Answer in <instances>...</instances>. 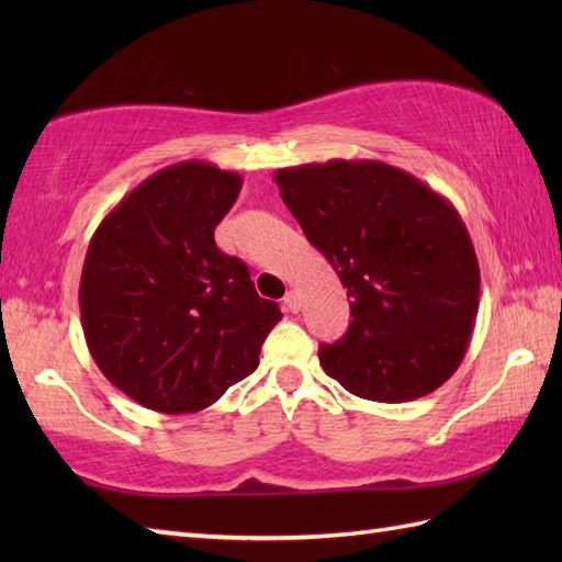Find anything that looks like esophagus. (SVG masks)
Wrapping results in <instances>:
<instances>
[{"mask_svg":"<svg viewBox=\"0 0 562 562\" xmlns=\"http://www.w3.org/2000/svg\"><path fill=\"white\" fill-rule=\"evenodd\" d=\"M284 308H288V312H296V308H300V296H296V292L294 290H290L288 294H284Z\"/></svg>","mask_w":562,"mask_h":562,"instance_id":"1","label":"esophagus"}]
</instances>
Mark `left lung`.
Here are the masks:
<instances>
[{
    "mask_svg": "<svg viewBox=\"0 0 562 562\" xmlns=\"http://www.w3.org/2000/svg\"><path fill=\"white\" fill-rule=\"evenodd\" d=\"M274 183L348 288L350 328L318 350L326 374L379 403L445 384L469 350L481 296L479 258L457 207L374 159L290 166Z\"/></svg>",
    "mask_w": 562,
    "mask_h": 562,
    "instance_id": "left-lung-1",
    "label": "left lung"
}]
</instances>
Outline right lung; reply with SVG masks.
<instances>
[{
	"instance_id": "right-lung-1",
	"label": "right lung",
	"mask_w": 562,
	"mask_h": 562,
	"mask_svg": "<svg viewBox=\"0 0 562 562\" xmlns=\"http://www.w3.org/2000/svg\"><path fill=\"white\" fill-rule=\"evenodd\" d=\"M241 186L210 161L171 164L91 236L79 282L83 338L103 376L149 411L198 413L220 401L258 367L282 318L244 260L214 244Z\"/></svg>"
}]
</instances>
